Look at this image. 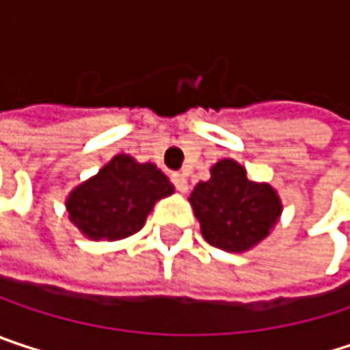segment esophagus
I'll return each instance as SVG.
<instances>
[{"label": "esophagus", "mask_w": 350, "mask_h": 350, "mask_svg": "<svg viewBox=\"0 0 350 350\" xmlns=\"http://www.w3.org/2000/svg\"><path fill=\"white\" fill-rule=\"evenodd\" d=\"M172 182H174L176 190L178 192H188V180H186V176L184 174H172Z\"/></svg>", "instance_id": "1"}]
</instances>
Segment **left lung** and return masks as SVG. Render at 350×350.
<instances>
[{
  "label": "left lung",
  "instance_id": "1",
  "mask_svg": "<svg viewBox=\"0 0 350 350\" xmlns=\"http://www.w3.org/2000/svg\"><path fill=\"white\" fill-rule=\"evenodd\" d=\"M188 202L202 237L229 253H245L261 243L284 211L278 190L249 180L245 166L233 158L213 164L211 178L194 186Z\"/></svg>",
  "mask_w": 350,
  "mask_h": 350
}]
</instances>
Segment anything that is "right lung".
Listing matches in <instances>:
<instances>
[{
  "label": "right lung",
  "mask_w": 350,
  "mask_h": 350,
  "mask_svg": "<svg viewBox=\"0 0 350 350\" xmlns=\"http://www.w3.org/2000/svg\"><path fill=\"white\" fill-rule=\"evenodd\" d=\"M170 194L174 184L156 164L117 154L97 174L75 186L64 204L70 223L87 239L119 241L137 233L154 204Z\"/></svg>",
  "instance_id": "1"
}]
</instances>
